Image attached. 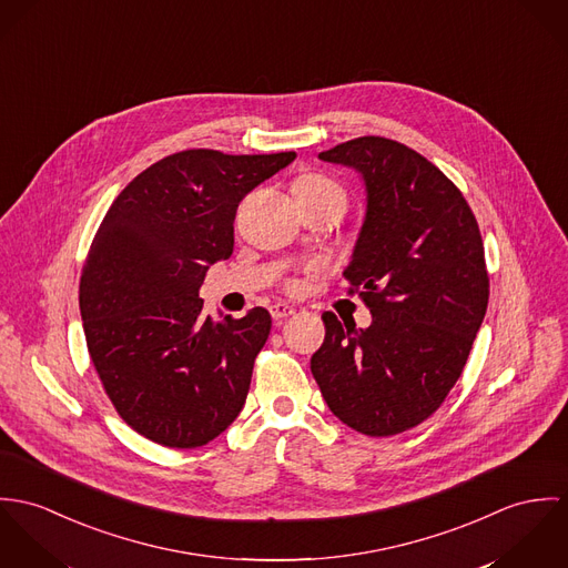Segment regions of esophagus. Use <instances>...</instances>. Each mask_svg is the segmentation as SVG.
Masks as SVG:
<instances>
[{
  "label": "esophagus",
  "mask_w": 568,
  "mask_h": 568,
  "mask_svg": "<svg viewBox=\"0 0 568 568\" xmlns=\"http://www.w3.org/2000/svg\"><path fill=\"white\" fill-rule=\"evenodd\" d=\"M296 310L294 307H290V305H285V303H274L272 307H270V314L274 320H283V317H290V315L294 314Z\"/></svg>",
  "instance_id": "1"
}]
</instances>
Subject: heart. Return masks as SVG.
<instances>
[{
    "instance_id": "heart-1",
    "label": "heart",
    "mask_w": 568,
    "mask_h": 568,
    "mask_svg": "<svg viewBox=\"0 0 568 568\" xmlns=\"http://www.w3.org/2000/svg\"><path fill=\"white\" fill-rule=\"evenodd\" d=\"M294 195L298 202H310V200H324V197H337L346 204V193L342 190L339 183L324 174H303L294 181L292 185Z\"/></svg>"
}]
</instances>
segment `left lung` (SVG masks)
I'll return each mask as SVG.
<instances>
[{"label":"left lung","mask_w":568,"mask_h":568,"mask_svg":"<svg viewBox=\"0 0 568 568\" xmlns=\"http://www.w3.org/2000/svg\"><path fill=\"white\" fill-rule=\"evenodd\" d=\"M317 156L353 168L366 185L344 278L373 324L324 312L312 373L344 425L396 436L427 420L466 366L490 294L481 233L462 191L398 141L359 136Z\"/></svg>","instance_id":"left-lung-1"}]
</instances>
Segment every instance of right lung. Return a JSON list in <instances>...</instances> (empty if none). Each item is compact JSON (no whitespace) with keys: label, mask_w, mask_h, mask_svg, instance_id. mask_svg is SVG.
Instances as JSON below:
<instances>
[{"label":"right lung","mask_w":568,"mask_h":568,"mask_svg":"<svg viewBox=\"0 0 568 568\" xmlns=\"http://www.w3.org/2000/svg\"><path fill=\"white\" fill-rule=\"evenodd\" d=\"M296 152L170 154L128 183L106 211L80 278L91 362L111 403L148 440L195 448L240 416L272 317L202 314L209 265L233 254L246 193Z\"/></svg>","instance_id":"right-lung-1"}]
</instances>
